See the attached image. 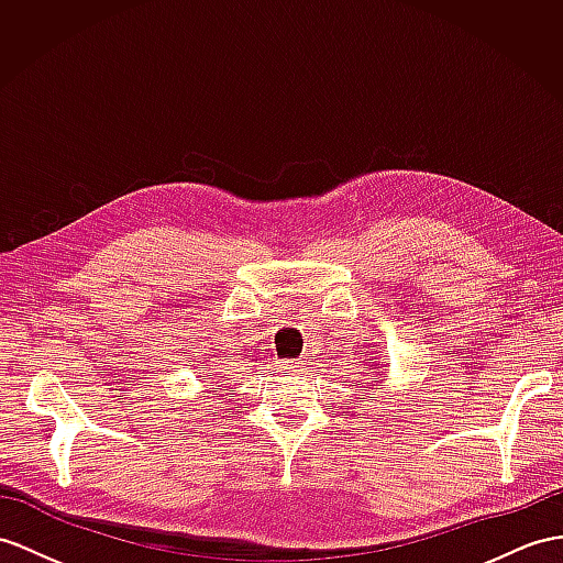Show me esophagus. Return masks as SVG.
<instances>
[{
    "label": "esophagus",
    "mask_w": 563,
    "mask_h": 563,
    "mask_svg": "<svg viewBox=\"0 0 563 563\" xmlns=\"http://www.w3.org/2000/svg\"><path fill=\"white\" fill-rule=\"evenodd\" d=\"M279 367L284 369V373H296V369L300 367V361H282Z\"/></svg>",
    "instance_id": "34e87169"
}]
</instances>
